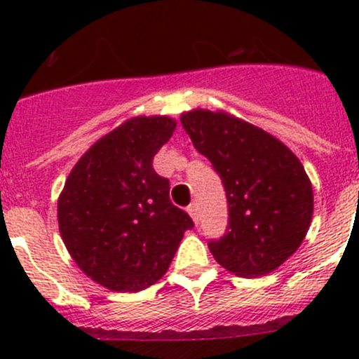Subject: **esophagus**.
I'll return each mask as SVG.
<instances>
[{
	"label": "esophagus",
	"instance_id": "obj_1",
	"mask_svg": "<svg viewBox=\"0 0 359 359\" xmlns=\"http://www.w3.org/2000/svg\"><path fill=\"white\" fill-rule=\"evenodd\" d=\"M187 212H189V215L193 217L194 222L198 224V220H200V213H198V205H196V203H191V205L187 206Z\"/></svg>",
	"mask_w": 359,
	"mask_h": 359
}]
</instances>
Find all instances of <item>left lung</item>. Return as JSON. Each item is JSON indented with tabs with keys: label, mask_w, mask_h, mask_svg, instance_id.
<instances>
[{
	"label": "left lung",
	"mask_w": 359,
	"mask_h": 359,
	"mask_svg": "<svg viewBox=\"0 0 359 359\" xmlns=\"http://www.w3.org/2000/svg\"><path fill=\"white\" fill-rule=\"evenodd\" d=\"M180 123L226 191L227 229L208 241L212 255L243 278L280 267L313 219V187L302 163L273 135L224 112L196 109Z\"/></svg>",
	"instance_id": "1"
}]
</instances>
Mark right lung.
Masks as SVG:
<instances>
[{"label":"right lung","instance_id":"1","mask_svg":"<svg viewBox=\"0 0 359 359\" xmlns=\"http://www.w3.org/2000/svg\"><path fill=\"white\" fill-rule=\"evenodd\" d=\"M173 130L175 121L166 116L128 119L83 154L59 198L69 253L109 290L140 292L156 283L194 227L170 201V180L153 168Z\"/></svg>","mask_w":359,"mask_h":359}]
</instances>
